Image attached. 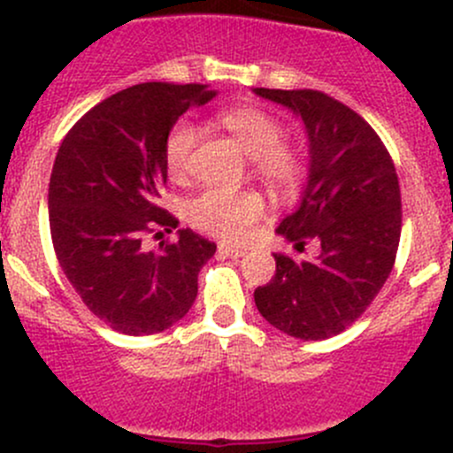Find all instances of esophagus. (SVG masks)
<instances>
[{
	"label": "esophagus",
	"mask_w": 453,
	"mask_h": 453,
	"mask_svg": "<svg viewBox=\"0 0 453 453\" xmlns=\"http://www.w3.org/2000/svg\"><path fill=\"white\" fill-rule=\"evenodd\" d=\"M218 255H220V257H228V259H240V257H244V250L233 249V246H228V244H220L218 246Z\"/></svg>",
	"instance_id": "1"
}]
</instances>
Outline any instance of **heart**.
Returning a JSON list of instances; mask_svg holds the SVG:
<instances>
[{
    "label": "heart",
    "mask_w": 453,
    "mask_h": 453,
    "mask_svg": "<svg viewBox=\"0 0 453 453\" xmlns=\"http://www.w3.org/2000/svg\"><path fill=\"white\" fill-rule=\"evenodd\" d=\"M220 124L253 157L255 174L274 192H292L305 176V155L295 143L283 142L286 126L259 106H237L220 115ZM200 130L189 119L172 126L165 139V163L172 179L183 180L192 172ZM264 198L253 189L209 188L188 203V218L196 228L226 242H244L264 218Z\"/></svg>",
    "instance_id": "heart-1"
}]
</instances>
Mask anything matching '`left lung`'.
Wrapping results in <instances>:
<instances>
[{
  "mask_svg": "<svg viewBox=\"0 0 453 453\" xmlns=\"http://www.w3.org/2000/svg\"><path fill=\"white\" fill-rule=\"evenodd\" d=\"M292 109L310 139V176L296 211L277 228L296 249L320 242L316 259L274 253L277 273L255 290L273 327L325 340L356 323L397 257L401 192L388 150L356 111L314 88H255Z\"/></svg>",
  "mask_w": 453,
  "mask_h": 453,
  "instance_id": "8db88e82",
  "label": "left lung"
}]
</instances>
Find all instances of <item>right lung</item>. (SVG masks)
<instances>
[{"instance_id": "right-lung-1", "label": "right lung", "mask_w": 453, "mask_h": 453, "mask_svg": "<svg viewBox=\"0 0 453 453\" xmlns=\"http://www.w3.org/2000/svg\"><path fill=\"white\" fill-rule=\"evenodd\" d=\"M213 96L207 85L128 87L87 111L58 148L48 192L56 259L82 303L119 334H158L183 319L200 268L216 253L192 228L143 246L158 226H179L158 207L167 134L189 106Z\"/></svg>"}]
</instances>
